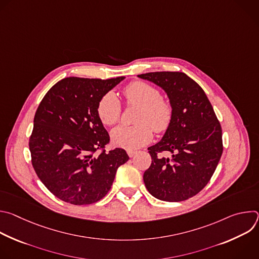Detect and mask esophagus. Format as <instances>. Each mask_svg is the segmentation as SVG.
Returning <instances> with one entry per match:
<instances>
[{
	"instance_id": "esophagus-1",
	"label": "esophagus",
	"mask_w": 259,
	"mask_h": 259,
	"mask_svg": "<svg viewBox=\"0 0 259 259\" xmlns=\"http://www.w3.org/2000/svg\"><path fill=\"white\" fill-rule=\"evenodd\" d=\"M127 154H128V156H129L130 158H133V157L137 154V152H136V151H132V150H128V151H127Z\"/></svg>"
}]
</instances>
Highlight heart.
<instances>
[{
  "mask_svg": "<svg viewBox=\"0 0 259 259\" xmlns=\"http://www.w3.org/2000/svg\"><path fill=\"white\" fill-rule=\"evenodd\" d=\"M127 106H138L134 126H120L112 131V142L126 150H136L153 139V131L168 130L173 119L171 102L162 97L159 89L142 81H133L123 90ZM96 113L107 127L116 125L121 118V102L113 92L105 93L98 101Z\"/></svg>",
  "mask_w": 259,
  "mask_h": 259,
  "instance_id": "1",
  "label": "heart"
}]
</instances>
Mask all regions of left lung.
Returning <instances> with one entry per match:
<instances>
[{"instance_id":"obj_1","label":"left lung","mask_w":259,"mask_h":259,"mask_svg":"<svg viewBox=\"0 0 259 259\" xmlns=\"http://www.w3.org/2000/svg\"><path fill=\"white\" fill-rule=\"evenodd\" d=\"M162 87L173 106V119L162 140L149 147L152 164L143 174L147 191L166 202L188 200L211 179L223 155V130L204 90L180 71L138 75ZM172 154L170 158L161 155Z\"/></svg>"}]
</instances>
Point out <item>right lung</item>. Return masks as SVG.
Listing matches in <instances>:
<instances>
[{"label":"right lung","mask_w":259,"mask_h":259,"mask_svg":"<svg viewBox=\"0 0 259 259\" xmlns=\"http://www.w3.org/2000/svg\"><path fill=\"white\" fill-rule=\"evenodd\" d=\"M124 79L64 78L36 108L28 142L31 164L58 199L72 205L96 203L129 160L123 149L104 150L109 135L96 113L99 99Z\"/></svg>","instance_id":"1"}]
</instances>
